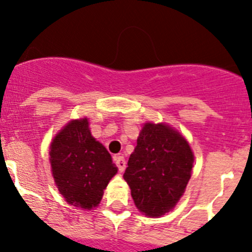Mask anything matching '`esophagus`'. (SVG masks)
I'll use <instances>...</instances> for the list:
<instances>
[{
	"instance_id": "34e87169",
	"label": "esophagus",
	"mask_w": 252,
	"mask_h": 252,
	"mask_svg": "<svg viewBox=\"0 0 252 252\" xmlns=\"http://www.w3.org/2000/svg\"><path fill=\"white\" fill-rule=\"evenodd\" d=\"M114 163L118 167L119 172H124V169H126V162L123 156H114Z\"/></svg>"
}]
</instances>
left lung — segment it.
<instances>
[{"mask_svg":"<svg viewBox=\"0 0 252 252\" xmlns=\"http://www.w3.org/2000/svg\"><path fill=\"white\" fill-rule=\"evenodd\" d=\"M194 155L187 140L166 124L146 123L123 178L136 207L162 216L174 207L191 174Z\"/></svg>","mask_w":252,"mask_h":252,"instance_id":"left-lung-1","label":"left lung"}]
</instances>
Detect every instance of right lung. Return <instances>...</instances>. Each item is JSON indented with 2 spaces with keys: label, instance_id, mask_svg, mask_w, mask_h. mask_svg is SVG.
Masks as SVG:
<instances>
[{
  "label": "right lung",
  "instance_id": "add662e5",
  "mask_svg": "<svg viewBox=\"0 0 252 252\" xmlns=\"http://www.w3.org/2000/svg\"><path fill=\"white\" fill-rule=\"evenodd\" d=\"M50 162L58 190L70 205L81 208L100 204L117 173L112 157L89 130L88 119L72 121L51 145Z\"/></svg>",
  "mask_w": 252,
  "mask_h": 252
}]
</instances>
